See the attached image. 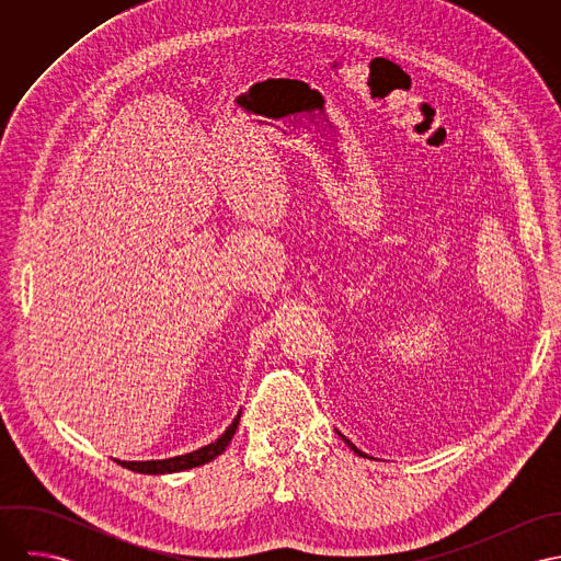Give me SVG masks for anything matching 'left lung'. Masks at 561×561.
Instances as JSON below:
<instances>
[{
    "instance_id": "8db88e82",
    "label": "left lung",
    "mask_w": 561,
    "mask_h": 561,
    "mask_svg": "<svg viewBox=\"0 0 561 561\" xmlns=\"http://www.w3.org/2000/svg\"><path fill=\"white\" fill-rule=\"evenodd\" d=\"M339 436H341V438H343V440H345V443H347V447H350V449H352V451H354V454H356V456H365V454H363V451H360V449H356V447H354V445H352V443H350V440H347V438H345V436H343V434H341V432H339Z\"/></svg>"
}]
</instances>
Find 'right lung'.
Wrapping results in <instances>:
<instances>
[{"mask_svg": "<svg viewBox=\"0 0 561 561\" xmlns=\"http://www.w3.org/2000/svg\"><path fill=\"white\" fill-rule=\"evenodd\" d=\"M240 414L233 419V423L227 427V432L214 440L211 445H205L192 454H185V456H174V458H168V460H147V462H123V460H116L121 467L129 469V471H136V473H147V476H161V473H179V471H187V469H194V467H201V465H207L211 462L214 458H218L231 443L238 425H240Z\"/></svg>", "mask_w": 561, "mask_h": 561, "instance_id": "right-lung-1", "label": "right lung"}]
</instances>
